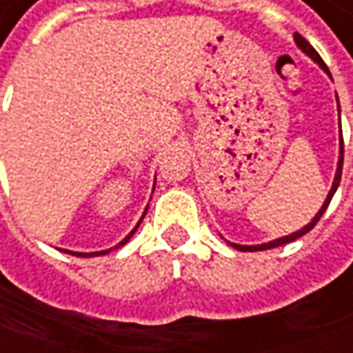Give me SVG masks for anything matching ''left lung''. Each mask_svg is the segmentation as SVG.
Listing matches in <instances>:
<instances>
[{
    "mask_svg": "<svg viewBox=\"0 0 353 353\" xmlns=\"http://www.w3.org/2000/svg\"><path fill=\"white\" fill-rule=\"evenodd\" d=\"M294 41H296V45H299L300 49L304 51L306 54H310L312 59H314L316 63H320V67L326 70L330 74V70L326 69V65H324V61H322V57L316 53V49L306 41V39L302 37L300 33H294ZM342 165H344V138H340V160H338V170H336V177H334V183H332V190H330L328 197H326V201H324V205L322 209L316 213V217L312 221L308 223L306 227H302L300 231L296 233H292V235H286L283 239H276V241H270V243H265V245H253V247H245V245H235L233 243V247L237 249V251H267V249H274V247H281V245H286V243H290V241H294V239L302 237V235H306L310 229H314V225L320 221V217L324 215V211H326V207L330 205V201H332V197H334V193L338 190V185H340V177H342Z\"/></svg>",
    "mask_w": 353,
    "mask_h": 353,
    "instance_id": "8db88e82",
    "label": "left lung"
}]
</instances>
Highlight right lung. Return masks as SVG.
<instances>
[{
	"label": "right lung",
	"instance_id": "1",
	"mask_svg": "<svg viewBox=\"0 0 353 353\" xmlns=\"http://www.w3.org/2000/svg\"><path fill=\"white\" fill-rule=\"evenodd\" d=\"M134 231H136V229H134ZM134 231H132L130 235H128V237L124 239V241H122V243H120L118 247H122V245H124V243H126V241H128V239H130L132 235H134ZM118 247H114V249H118ZM110 251H112V249H108V251H102V253H70V251H65V253L74 254V256H97V254H106V253H110Z\"/></svg>",
	"mask_w": 353,
	"mask_h": 353
}]
</instances>
